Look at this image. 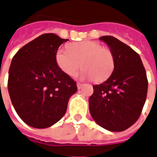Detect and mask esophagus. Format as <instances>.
<instances>
[{"instance_id": "esophagus-1", "label": "esophagus", "mask_w": 157, "mask_h": 157, "mask_svg": "<svg viewBox=\"0 0 157 157\" xmlns=\"http://www.w3.org/2000/svg\"><path fill=\"white\" fill-rule=\"evenodd\" d=\"M83 83H77V87H78V89H81L82 87H83Z\"/></svg>"}]
</instances>
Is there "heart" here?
<instances>
[{"label": "heart", "instance_id": "1", "mask_svg": "<svg viewBox=\"0 0 157 157\" xmlns=\"http://www.w3.org/2000/svg\"><path fill=\"white\" fill-rule=\"evenodd\" d=\"M55 59L59 69L69 76L74 75L80 65L83 68L78 76L102 81L109 76L114 67L113 53L95 41L86 40L70 44L68 50L59 49Z\"/></svg>", "mask_w": 157, "mask_h": 157}]
</instances>
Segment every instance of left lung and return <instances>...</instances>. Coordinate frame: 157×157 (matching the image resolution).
<instances>
[{"mask_svg": "<svg viewBox=\"0 0 157 157\" xmlns=\"http://www.w3.org/2000/svg\"><path fill=\"white\" fill-rule=\"evenodd\" d=\"M99 40L113 53L114 69L105 82L93 86L89 111L100 127L110 132H122L141 115L147 99V74L141 58L131 47L111 35Z\"/></svg>", "mask_w": 157, "mask_h": 157, "instance_id": "8db88e82", "label": "left lung"}]
</instances>
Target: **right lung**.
<instances>
[{
	"mask_svg": "<svg viewBox=\"0 0 157 157\" xmlns=\"http://www.w3.org/2000/svg\"><path fill=\"white\" fill-rule=\"evenodd\" d=\"M69 40L44 34L19 49L13 57L8 92L15 110L27 125L47 128L65 114L76 82L58 66L55 55Z\"/></svg>",
	"mask_w": 157,
	"mask_h": 157,
	"instance_id": "1",
	"label": "right lung"
}]
</instances>
